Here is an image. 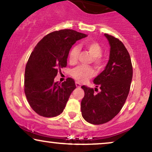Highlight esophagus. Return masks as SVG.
I'll return each instance as SVG.
<instances>
[{
  "instance_id": "34e87169",
  "label": "esophagus",
  "mask_w": 152,
  "mask_h": 152,
  "mask_svg": "<svg viewBox=\"0 0 152 152\" xmlns=\"http://www.w3.org/2000/svg\"><path fill=\"white\" fill-rule=\"evenodd\" d=\"M76 87H77V88H79V87L81 86V83H78V81H76Z\"/></svg>"
}]
</instances>
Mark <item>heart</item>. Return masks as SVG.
<instances>
[{"instance_id":"obj_1","label":"heart","mask_w":152,"mask_h":152,"mask_svg":"<svg viewBox=\"0 0 152 152\" xmlns=\"http://www.w3.org/2000/svg\"><path fill=\"white\" fill-rule=\"evenodd\" d=\"M84 46L88 49L91 55L94 57V62L97 64H102V60L100 58V56L102 54V46L96 41H87L84 43ZM78 52H79V50H78V46H75L71 48L69 53V61L71 64H75L77 61ZM71 74L78 81L83 82L88 78L93 77L95 74V72L92 68L88 67V66H79L73 69L71 71Z\"/></svg>"}]
</instances>
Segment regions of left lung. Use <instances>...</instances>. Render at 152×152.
Segmentation results:
<instances>
[{
	"label": "left lung",
	"instance_id": "obj_1",
	"mask_svg": "<svg viewBox=\"0 0 152 152\" xmlns=\"http://www.w3.org/2000/svg\"><path fill=\"white\" fill-rule=\"evenodd\" d=\"M110 46L109 59L104 70L94 80L101 91L82 86L84 97L81 103L83 118L92 124H102L117 115L126 102L133 76L129 53L121 41L104 34Z\"/></svg>",
	"mask_w": 152,
	"mask_h": 152
}]
</instances>
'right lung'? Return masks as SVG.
I'll return each mask as SVG.
<instances>
[{
  "instance_id": "add662e5",
  "label": "right lung",
  "mask_w": 152,
  "mask_h": 152,
  "mask_svg": "<svg viewBox=\"0 0 152 152\" xmlns=\"http://www.w3.org/2000/svg\"><path fill=\"white\" fill-rule=\"evenodd\" d=\"M86 36L70 29L54 31L44 36L31 53L26 66L25 94L31 107L40 116L54 117L64 111L76 84L71 78L61 83L54 78L67 65L73 45Z\"/></svg>"
}]
</instances>
